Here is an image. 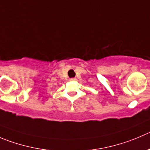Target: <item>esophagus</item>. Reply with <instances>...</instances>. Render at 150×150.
<instances>
[{
    "label": "esophagus",
    "instance_id": "1",
    "mask_svg": "<svg viewBox=\"0 0 150 150\" xmlns=\"http://www.w3.org/2000/svg\"><path fill=\"white\" fill-rule=\"evenodd\" d=\"M70 80H71V81H76V78H71V79H70Z\"/></svg>",
    "mask_w": 150,
    "mask_h": 150
}]
</instances>
